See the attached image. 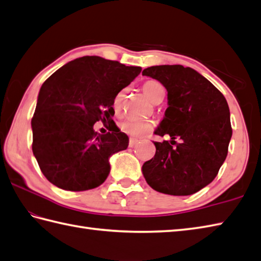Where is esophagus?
<instances>
[{
    "label": "esophagus",
    "mask_w": 261,
    "mask_h": 261,
    "mask_svg": "<svg viewBox=\"0 0 261 261\" xmlns=\"http://www.w3.org/2000/svg\"><path fill=\"white\" fill-rule=\"evenodd\" d=\"M138 143V140L137 139H135V138H130L129 139V147L130 148H132V147H135L136 145Z\"/></svg>",
    "instance_id": "obj_1"
}]
</instances>
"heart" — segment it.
Listing matches in <instances>:
<instances>
[{
	"mask_svg": "<svg viewBox=\"0 0 261 261\" xmlns=\"http://www.w3.org/2000/svg\"><path fill=\"white\" fill-rule=\"evenodd\" d=\"M142 91L146 94V96L150 99L154 104L162 102V99L165 95V88L164 86L158 83L157 81H148L142 85ZM124 98V91H120L113 98V109L114 111H118L122 107V102ZM153 123L150 120H138L134 118H127L123 120L120 123V129L124 132V134L129 135L131 137L139 138L149 134L152 130Z\"/></svg>",
	"mask_w": 261,
	"mask_h": 261,
	"instance_id": "heart-1",
	"label": "heart"
}]
</instances>
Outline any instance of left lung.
Segmentation results:
<instances>
[{"label": "left lung", "mask_w": 261, "mask_h": 261, "mask_svg": "<svg viewBox=\"0 0 261 261\" xmlns=\"http://www.w3.org/2000/svg\"><path fill=\"white\" fill-rule=\"evenodd\" d=\"M142 75L159 81L168 92V108L154 134L171 138L170 143L153 142L156 153L143 164L142 174L154 191L192 195L215 178L228 154L232 137L228 102L212 83L190 67L152 66ZM177 137L180 144L174 141Z\"/></svg>", "instance_id": "left-lung-1"}]
</instances>
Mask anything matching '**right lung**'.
<instances>
[{
    "instance_id": "add662e5",
    "label": "right lung",
    "mask_w": 261,
    "mask_h": 261,
    "mask_svg": "<svg viewBox=\"0 0 261 261\" xmlns=\"http://www.w3.org/2000/svg\"><path fill=\"white\" fill-rule=\"evenodd\" d=\"M140 71L137 66L84 56L43 83L31 120L32 151L51 184L71 192L103 184L110 157L125 150L129 138L120 130L97 135L93 126L113 121L114 96Z\"/></svg>"
}]
</instances>
